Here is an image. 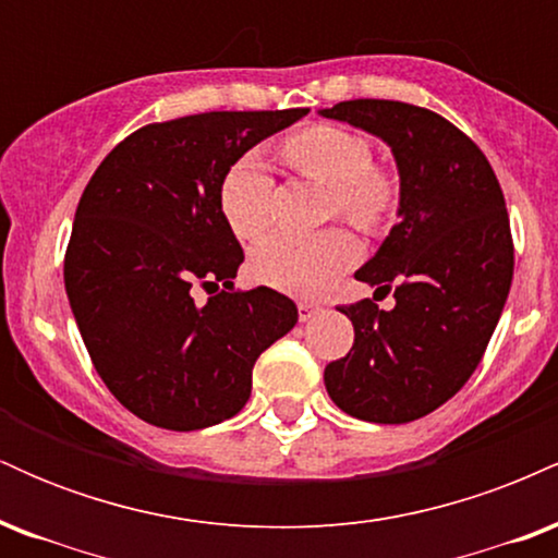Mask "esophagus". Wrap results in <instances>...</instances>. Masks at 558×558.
I'll list each match as a JSON object with an SVG mask.
<instances>
[{"label":"esophagus","mask_w":558,"mask_h":558,"mask_svg":"<svg viewBox=\"0 0 558 558\" xmlns=\"http://www.w3.org/2000/svg\"><path fill=\"white\" fill-rule=\"evenodd\" d=\"M319 312H323V304H319V301H310V299L299 301V319H301V323H306V319L319 315Z\"/></svg>","instance_id":"34e87169"}]
</instances>
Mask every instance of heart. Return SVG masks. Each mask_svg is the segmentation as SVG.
I'll use <instances>...</instances> for the list:
<instances>
[{
  "label": "heart",
  "mask_w": 558,
  "mask_h": 558,
  "mask_svg": "<svg viewBox=\"0 0 558 558\" xmlns=\"http://www.w3.org/2000/svg\"><path fill=\"white\" fill-rule=\"evenodd\" d=\"M283 155L299 175L328 185V217L380 233L399 209V178L373 162V141L343 125L312 123L283 141ZM272 172L259 151L235 157L217 189L222 220L241 241H254L272 220ZM360 259V243L343 228L315 235H270L252 254L262 283L293 293H323Z\"/></svg>",
  "instance_id": "heart-1"
}]
</instances>
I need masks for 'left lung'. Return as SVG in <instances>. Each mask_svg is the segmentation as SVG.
<instances>
[{"label": "left lung", "instance_id": "8db88e82", "mask_svg": "<svg viewBox=\"0 0 558 558\" xmlns=\"http://www.w3.org/2000/svg\"><path fill=\"white\" fill-rule=\"evenodd\" d=\"M323 114L380 136L401 175V220L354 275L393 288L396 306H338L354 345L325 367V388L351 417L401 425L462 390L488 349L514 275L504 191L475 141L438 112L351 99Z\"/></svg>", "mask_w": 558, "mask_h": 558}]
</instances>
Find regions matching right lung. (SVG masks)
<instances>
[{"mask_svg":"<svg viewBox=\"0 0 558 558\" xmlns=\"http://www.w3.org/2000/svg\"><path fill=\"white\" fill-rule=\"evenodd\" d=\"M310 112H202L149 123L101 159L75 209L65 291L96 373L128 412L165 430L239 414L252 369L296 325L272 288L233 286L243 248L217 189L235 157ZM223 286L204 305L195 286Z\"/></svg>","mask_w":558,"mask_h":558,"instance_id":"add662e5","label":"right lung"}]
</instances>
